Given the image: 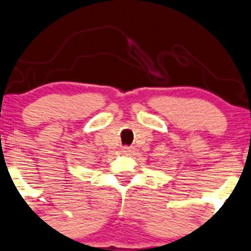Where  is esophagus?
<instances>
[{"mask_svg":"<svg viewBox=\"0 0 251 251\" xmlns=\"http://www.w3.org/2000/svg\"><path fill=\"white\" fill-rule=\"evenodd\" d=\"M121 151H123L125 155H131L133 152V149L131 147H123Z\"/></svg>","mask_w":251,"mask_h":251,"instance_id":"34e87169","label":"esophagus"}]
</instances>
